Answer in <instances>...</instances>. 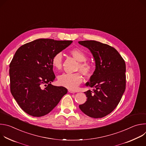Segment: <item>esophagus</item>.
<instances>
[{
	"mask_svg": "<svg viewBox=\"0 0 146 146\" xmlns=\"http://www.w3.org/2000/svg\"><path fill=\"white\" fill-rule=\"evenodd\" d=\"M68 91H69V92H70V93H75V91H74L72 90H69Z\"/></svg>",
	"mask_w": 146,
	"mask_h": 146,
	"instance_id": "1",
	"label": "esophagus"
}]
</instances>
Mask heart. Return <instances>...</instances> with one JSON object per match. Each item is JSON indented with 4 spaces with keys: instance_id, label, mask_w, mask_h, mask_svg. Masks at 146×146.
<instances>
[{
    "instance_id": "obj_1",
    "label": "heart",
    "mask_w": 146,
    "mask_h": 146,
    "mask_svg": "<svg viewBox=\"0 0 146 146\" xmlns=\"http://www.w3.org/2000/svg\"><path fill=\"white\" fill-rule=\"evenodd\" d=\"M70 54L78 62L77 70H80L83 74L88 76L92 72V65L86 62L87 57L81 50L74 48L69 51ZM63 55L61 52L56 53L52 58L51 64L56 70H60L62 66ZM82 77L79 72L74 73H64L58 77V84L69 90H75L82 82Z\"/></svg>"
}]
</instances>
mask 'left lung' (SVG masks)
<instances>
[{
  "label": "left lung",
  "instance_id": "1",
  "mask_svg": "<svg viewBox=\"0 0 146 146\" xmlns=\"http://www.w3.org/2000/svg\"><path fill=\"white\" fill-rule=\"evenodd\" d=\"M78 43L90 50L95 60V70L86 84L94 90L84 92L87 101L79 108L90 117L102 118L115 109L125 90V62L114 48L106 44L95 40Z\"/></svg>",
  "mask_w": 146,
  "mask_h": 146
}]
</instances>
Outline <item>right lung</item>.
<instances>
[{"label": "right lung", "instance_id": "1", "mask_svg": "<svg viewBox=\"0 0 146 146\" xmlns=\"http://www.w3.org/2000/svg\"><path fill=\"white\" fill-rule=\"evenodd\" d=\"M72 40L39 38L21 46L10 64V91L19 107L33 117L49 113L68 92L52 86L55 76L52 56L65 49Z\"/></svg>", "mask_w": 146, "mask_h": 146}]
</instances>
